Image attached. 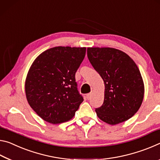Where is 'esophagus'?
I'll list each match as a JSON object with an SVG mask.
<instances>
[{
  "instance_id": "esophagus-1",
  "label": "esophagus",
  "mask_w": 160,
  "mask_h": 160,
  "mask_svg": "<svg viewBox=\"0 0 160 160\" xmlns=\"http://www.w3.org/2000/svg\"><path fill=\"white\" fill-rule=\"evenodd\" d=\"M91 96H92V93H91L86 94V98H87L88 100H89V99L91 98Z\"/></svg>"
}]
</instances>
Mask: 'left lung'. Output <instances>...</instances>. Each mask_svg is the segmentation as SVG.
Segmentation results:
<instances>
[{
    "label": "left lung",
    "mask_w": 160,
    "mask_h": 160,
    "mask_svg": "<svg viewBox=\"0 0 160 160\" xmlns=\"http://www.w3.org/2000/svg\"><path fill=\"white\" fill-rule=\"evenodd\" d=\"M87 56L103 78V103L96 108L98 117L110 125L126 121L142 103L145 86L139 69L125 52L111 48H88Z\"/></svg>",
    "instance_id": "1"
}]
</instances>
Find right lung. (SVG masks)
Masks as SVG:
<instances>
[{"label":"right lung","mask_w":160,"mask_h":160,"mask_svg":"<svg viewBox=\"0 0 160 160\" xmlns=\"http://www.w3.org/2000/svg\"><path fill=\"white\" fill-rule=\"evenodd\" d=\"M86 48L55 47L40 54L25 79L26 98L37 114L52 124L74 116L83 98L75 74L84 59Z\"/></svg>","instance_id":"right-lung-1"}]
</instances>
